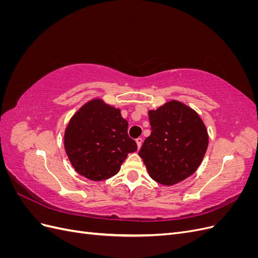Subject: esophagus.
Returning a JSON list of instances; mask_svg holds the SVG:
<instances>
[{"mask_svg":"<svg viewBox=\"0 0 258 258\" xmlns=\"http://www.w3.org/2000/svg\"><path fill=\"white\" fill-rule=\"evenodd\" d=\"M136 142H137L138 148L140 150V148H141V146H142V143H143V140H142V138H138V139L136 140Z\"/></svg>","mask_w":258,"mask_h":258,"instance_id":"34e87169","label":"esophagus"}]
</instances>
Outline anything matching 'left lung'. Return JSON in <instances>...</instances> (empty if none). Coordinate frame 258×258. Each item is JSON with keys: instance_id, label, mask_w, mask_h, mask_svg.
<instances>
[{"instance_id": "8db88e82", "label": "left lung", "mask_w": 258, "mask_h": 258, "mask_svg": "<svg viewBox=\"0 0 258 258\" xmlns=\"http://www.w3.org/2000/svg\"><path fill=\"white\" fill-rule=\"evenodd\" d=\"M152 134L139 152L150 176L172 186L196 172L209 145L206 124L191 107L171 100L148 111Z\"/></svg>"}]
</instances>
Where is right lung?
Wrapping results in <instances>:
<instances>
[{
  "instance_id": "1",
  "label": "right lung",
  "mask_w": 258,
  "mask_h": 258,
  "mask_svg": "<svg viewBox=\"0 0 258 258\" xmlns=\"http://www.w3.org/2000/svg\"><path fill=\"white\" fill-rule=\"evenodd\" d=\"M63 140L76 172L95 182L118 173L128 154L138 150L119 108L99 98L86 102L71 117Z\"/></svg>"
}]
</instances>
